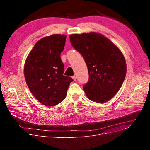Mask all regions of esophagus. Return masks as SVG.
Masks as SVG:
<instances>
[{"label": "esophagus", "instance_id": "34e87169", "mask_svg": "<svg viewBox=\"0 0 150 150\" xmlns=\"http://www.w3.org/2000/svg\"><path fill=\"white\" fill-rule=\"evenodd\" d=\"M72 78H73V80H74V81H75L76 80V78L75 76H72Z\"/></svg>", "mask_w": 150, "mask_h": 150}]
</instances>
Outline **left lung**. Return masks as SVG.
<instances>
[{
    "mask_svg": "<svg viewBox=\"0 0 150 150\" xmlns=\"http://www.w3.org/2000/svg\"><path fill=\"white\" fill-rule=\"evenodd\" d=\"M69 37L88 67L89 81L83 86L86 96L96 103L108 101L120 90L126 76L127 64L123 53L110 39L98 33Z\"/></svg>",
    "mask_w": 150,
    "mask_h": 150,
    "instance_id": "8db88e82",
    "label": "left lung"
}]
</instances>
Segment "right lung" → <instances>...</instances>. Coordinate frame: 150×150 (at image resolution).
Instances as JSON below:
<instances>
[{"instance_id":"1","label":"right lung","mask_w":150,"mask_h":150,"mask_svg":"<svg viewBox=\"0 0 150 150\" xmlns=\"http://www.w3.org/2000/svg\"><path fill=\"white\" fill-rule=\"evenodd\" d=\"M66 35L54 34L39 40L25 62V79L34 97L47 106L57 105L64 100L72 78L63 75L64 64L60 55Z\"/></svg>"}]
</instances>
